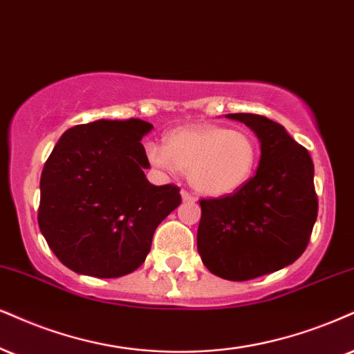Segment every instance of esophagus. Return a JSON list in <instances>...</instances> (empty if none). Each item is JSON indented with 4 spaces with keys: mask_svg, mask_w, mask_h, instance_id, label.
Listing matches in <instances>:
<instances>
[{
    "mask_svg": "<svg viewBox=\"0 0 354 354\" xmlns=\"http://www.w3.org/2000/svg\"><path fill=\"white\" fill-rule=\"evenodd\" d=\"M182 200H184V202H195V198L194 195L190 194V192H187V190H182Z\"/></svg>",
    "mask_w": 354,
    "mask_h": 354,
    "instance_id": "34e87169",
    "label": "esophagus"
}]
</instances>
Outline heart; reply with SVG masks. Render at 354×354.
<instances>
[{
    "label": "heart",
    "mask_w": 354,
    "mask_h": 354,
    "mask_svg": "<svg viewBox=\"0 0 354 354\" xmlns=\"http://www.w3.org/2000/svg\"><path fill=\"white\" fill-rule=\"evenodd\" d=\"M156 167L184 170L190 185L207 197H225L248 184L259 159V144L244 129L218 124L184 126L169 134L165 146L147 144Z\"/></svg>",
    "instance_id": "obj_1"
}]
</instances>
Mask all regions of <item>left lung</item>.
Wrapping results in <instances>:
<instances>
[{"label":"left lung","mask_w":354,"mask_h":354,"mask_svg":"<svg viewBox=\"0 0 354 354\" xmlns=\"http://www.w3.org/2000/svg\"><path fill=\"white\" fill-rule=\"evenodd\" d=\"M256 133V176L234 194L200 200L197 248L212 274L250 281L297 261L310 241L318 198L308 151L282 124L251 113H231Z\"/></svg>","instance_id":"1"}]
</instances>
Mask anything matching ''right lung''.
Segmentation results:
<instances>
[{
	"label": "right lung",
	"mask_w": 354,
	"mask_h": 354,
	"mask_svg": "<svg viewBox=\"0 0 354 354\" xmlns=\"http://www.w3.org/2000/svg\"><path fill=\"white\" fill-rule=\"evenodd\" d=\"M147 121L98 120L67 129L41 176L37 221L52 252L77 274L136 270L160 221L180 205L174 184L152 185L141 144Z\"/></svg>",
	"instance_id": "add662e5"
}]
</instances>
